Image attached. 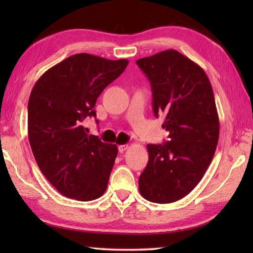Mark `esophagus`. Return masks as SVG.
<instances>
[{"label":"esophagus","instance_id":"esophagus-1","mask_svg":"<svg viewBox=\"0 0 253 253\" xmlns=\"http://www.w3.org/2000/svg\"><path fill=\"white\" fill-rule=\"evenodd\" d=\"M126 149H128V145H121V146H118L119 153H124L126 151Z\"/></svg>","mask_w":253,"mask_h":253}]
</instances>
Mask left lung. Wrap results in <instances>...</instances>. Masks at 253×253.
Wrapping results in <instances>:
<instances>
[{"instance_id":"8db88e82","label":"left lung","mask_w":253,"mask_h":253,"mask_svg":"<svg viewBox=\"0 0 253 253\" xmlns=\"http://www.w3.org/2000/svg\"><path fill=\"white\" fill-rule=\"evenodd\" d=\"M136 63L151 81L154 114L164 115L162 127L170 138L147 145L139 192L149 202L173 203L198 185L215 153L220 122L213 89L202 68L176 50Z\"/></svg>"}]
</instances>
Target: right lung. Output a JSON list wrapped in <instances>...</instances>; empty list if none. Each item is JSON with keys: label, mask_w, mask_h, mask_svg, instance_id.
<instances>
[{"label": "right lung", "mask_w": 253, "mask_h": 253, "mask_svg": "<svg viewBox=\"0 0 253 253\" xmlns=\"http://www.w3.org/2000/svg\"><path fill=\"white\" fill-rule=\"evenodd\" d=\"M127 65L126 59L74 54L46 70L32 88L29 142L41 172L63 196L87 202L105 193L118 148L88 135L81 123L96 117L97 98Z\"/></svg>", "instance_id": "right-lung-1"}]
</instances>
